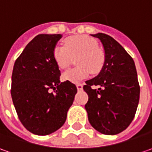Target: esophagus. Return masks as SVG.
<instances>
[{
    "instance_id": "esophagus-1",
    "label": "esophagus",
    "mask_w": 152,
    "mask_h": 152,
    "mask_svg": "<svg viewBox=\"0 0 152 152\" xmlns=\"http://www.w3.org/2000/svg\"><path fill=\"white\" fill-rule=\"evenodd\" d=\"M76 88H77V90L78 91H81V90H83V84H81V83H78V84H76Z\"/></svg>"
}]
</instances>
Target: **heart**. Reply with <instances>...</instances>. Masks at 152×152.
I'll use <instances>...</instances> for the list:
<instances>
[{
    "instance_id": "1",
    "label": "heart",
    "mask_w": 152,
    "mask_h": 152,
    "mask_svg": "<svg viewBox=\"0 0 152 152\" xmlns=\"http://www.w3.org/2000/svg\"><path fill=\"white\" fill-rule=\"evenodd\" d=\"M99 48V44L91 37L76 36L65 40L64 47L58 45L53 49V58L58 68H68L72 58H76L77 67L66 70L63 79L70 83H80L88 78L91 72L99 74L105 63V55Z\"/></svg>"
}]
</instances>
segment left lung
<instances>
[{
  "label": "left lung",
  "mask_w": 152,
  "mask_h": 152,
  "mask_svg": "<svg viewBox=\"0 0 152 152\" xmlns=\"http://www.w3.org/2000/svg\"><path fill=\"white\" fill-rule=\"evenodd\" d=\"M91 36L102 43L105 63L99 74L83 86L88 95L85 109L94 129L115 135L127 129L135 115L140 92L135 64L111 37L103 33ZM93 86L100 88L94 89Z\"/></svg>",
  "instance_id": "8db88e82"
}]
</instances>
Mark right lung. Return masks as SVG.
Segmentation results:
<instances>
[{"label": "right lung", "mask_w": 152, "mask_h": 152, "mask_svg": "<svg viewBox=\"0 0 152 152\" xmlns=\"http://www.w3.org/2000/svg\"><path fill=\"white\" fill-rule=\"evenodd\" d=\"M60 34H41L28 43L15 61L11 95L23 127L37 135L60 129L77 93L70 82L60 83L53 49Z\"/></svg>", "instance_id": "obj_1"}]
</instances>
